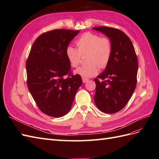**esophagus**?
<instances>
[{
  "mask_svg": "<svg viewBox=\"0 0 159 159\" xmlns=\"http://www.w3.org/2000/svg\"><path fill=\"white\" fill-rule=\"evenodd\" d=\"M88 79H87V78H82V81H83V83H86L87 82V81H88Z\"/></svg>",
  "mask_w": 159,
  "mask_h": 159,
  "instance_id": "34e87169",
  "label": "esophagus"
}]
</instances>
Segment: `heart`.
Here are the masks:
<instances>
[{"mask_svg":"<svg viewBox=\"0 0 159 159\" xmlns=\"http://www.w3.org/2000/svg\"><path fill=\"white\" fill-rule=\"evenodd\" d=\"M78 49L71 46L66 48V56L70 66L77 68L81 61V55L88 52V64L80 67L75 73L84 78H91L97 75L100 68L106 67L111 56V45L109 39L101 38L92 32H85L76 40Z\"/></svg>","mask_w":159,"mask_h":159,"instance_id":"obj_1","label":"heart"}]
</instances>
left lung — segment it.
Here are the masks:
<instances>
[{"mask_svg":"<svg viewBox=\"0 0 159 159\" xmlns=\"http://www.w3.org/2000/svg\"><path fill=\"white\" fill-rule=\"evenodd\" d=\"M93 29L104 34L111 45L110 61L95 79V103L101 111L115 113L125 106L136 88L137 57L132 42L121 30L106 26Z\"/></svg>","mask_w":159,"mask_h":159,"instance_id":"1","label":"left lung"}]
</instances>
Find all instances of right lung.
<instances>
[{
	"mask_svg": "<svg viewBox=\"0 0 159 159\" xmlns=\"http://www.w3.org/2000/svg\"><path fill=\"white\" fill-rule=\"evenodd\" d=\"M78 33L64 29L47 32L31 48L26 64L27 85L38 107L49 116L68 113L82 84L80 75L71 74L66 56V47Z\"/></svg>",
	"mask_w": 159,
	"mask_h": 159,
	"instance_id": "right-lung-1",
	"label": "right lung"
}]
</instances>
